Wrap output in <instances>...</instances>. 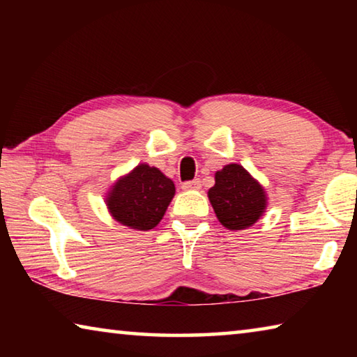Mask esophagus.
I'll return each mask as SVG.
<instances>
[{"instance_id": "34e87169", "label": "esophagus", "mask_w": 357, "mask_h": 357, "mask_svg": "<svg viewBox=\"0 0 357 357\" xmlns=\"http://www.w3.org/2000/svg\"><path fill=\"white\" fill-rule=\"evenodd\" d=\"M200 187H202L200 179H192V181H185V183H183L184 190H198Z\"/></svg>"}]
</instances>
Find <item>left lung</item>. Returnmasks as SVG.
Masks as SVG:
<instances>
[{
    "label": "left lung",
    "mask_w": 357,
    "mask_h": 357,
    "mask_svg": "<svg viewBox=\"0 0 357 357\" xmlns=\"http://www.w3.org/2000/svg\"><path fill=\"white\" fill-rule=\"evenodd\" d=\"M217 219L228 229L252 227L266 208L263 187L238 164L215 173V184L208 192Z\"/></svg>",
    "instance_id": "1"
}]
</instances>
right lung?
I'll return each mask as SVG.
<instances>
[{
    "label": "right lung",
    "mask_w": 357,
    "mask_h": 357,
    "mask_svg": "<svg viewBox=\"0 0 357 357\" xmlns=\"http://www.w3.org/2000/svg\"><path fill=\"white\" fill-rule=\"evenodd\" d=\"M173 195V181L155 167L142 164L113 185L107 206L114 220L146 231L160 222Z\"/></svg>",
    "instance_id": "obj_1"
}]
</instances>
